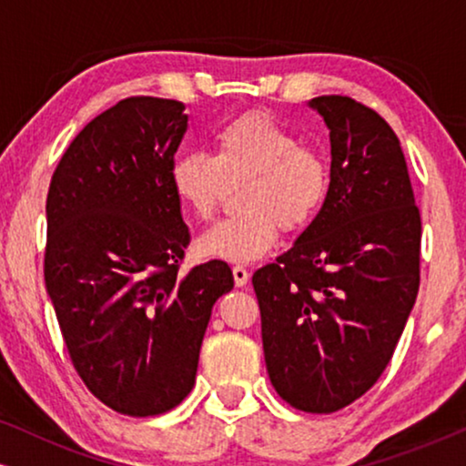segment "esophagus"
<instances>
[{"label":"esophagus","instance_id":"1","mask_svg":"<svg viewBox=\"0 0 466 466\" xmlns=\"http://www.w3.org/2000/svg\"><path fill=\"white\" fill-rule=\"evenodd\" d=\"M233 278H235V286H246L248 279H250V273H248L246 267L235 265L233 267Z\"/></svg>","mask_w":466,"mask_h":466}]
</instances>
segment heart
<instances>
[{"instance_id":"heart-1","label":"heart","mask_w":466,"mask_h":466,"mask_svg":"<svg viewBox=\"0 0 466 466\" xmlns=\"http://www.w3.org/2000/svg\"><path fill=\"white\" fill-rule=\"evenodd\" d=\"M177 199L197 218L209 220L231 184L244 182V212L203 235L199 248L228 263H252L276 246L279 228L303 231L311 225L330 187L327 157L299 144L290 129L265 112H246L214 136V155L182 152L169 167Z\"/></svg>"}]
</instances>
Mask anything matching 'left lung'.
Wrapping results in <instances>:
<instances>
[{"mask_svg":"<svg viewBox=\"0 0 466 466\" xmlns=\"http://www.w3.org/2000/svg\"><path fill=\"white\" fill-rule=\"evenodd\" d=\"M309 107L330 131L329 195L252 286L276 392L295 410L333 413L392 359L420 289L422 220L390 125L343 95Z\"/></svg>","mask_w":466,"mask_h":466,"instance_id":"obj_1","label":"left lung"}]
</instances>
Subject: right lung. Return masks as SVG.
Returning a JSON list of instances; mask_svg holds the SVG:
<instances>
[{"label":"right lung","instance_id":"1","mask_svg":"<svg viewBox=\"0 0 466 466\" xmlns=\"http://www.w3.org/2000/svg\"><path fill=\"white\" fill-rule=\"evenodd\" d=\"M184 104L127 97L95 116L56 165L44 279L69 359L110 410L158 416L193 390L225 260L180 273L190 233L169 182Z\"/></svg>","mask_w":466,"mask_h":466}]
</instances>
